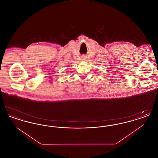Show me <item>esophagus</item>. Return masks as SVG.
Masks as SVG:
<instances>
[{
  "label": "esophagus",
  "instance_id": "34e87169",
  "mask_svg": "<svg viewBox=\"0 0 158 158\" xmlns=\"http://www.w3.org/2000/svg\"><path fill=\"white\" fill-rule=\"evenodd\" d=\"M86 57H85V56H83V57H82V59L83 60H85L86 59Z\"/></svg>",
  "mask_w": 158,
  "mask_h": 158
}]
</instances>
